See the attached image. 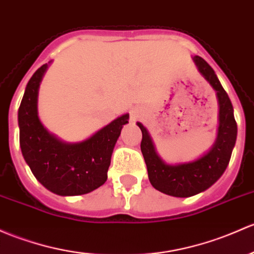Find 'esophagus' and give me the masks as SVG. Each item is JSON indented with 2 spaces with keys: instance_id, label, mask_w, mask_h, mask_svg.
I'll list each match as a JSON object with an SVG mask.
<instances>
[{
  "instance_id": "esophagus-1",
  "label": "esophagus",
  "mask_w": 254,
  "mask_h": 254,
  "mask_svg": "<svg viewBox=\"0 0 254 254\" xmlns=\"http://www.w3.org/2000/svg\"><path fill=\"white\" fill-rule=\"evenodd\" d=\"M136 117H137V111H136V109H132V111H131V120H135Z\"/></svg>"
}]
</instances>
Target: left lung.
I'll return each mask as SVG.
<instances>
[{"instance_id":"left-lung-1","label":"left lung","mask_w":254,"mask_h":254,"mask_svg":"<svg viewBox=\"0 0 254 254\" xmlns=\"http://www.w3.org/2000/svg\"><path fill=\"white\" fill-rule=\"evenodd\" d=\"M192 60L202 76L215 90L219 103L217 138L209 151L194 161L168 164L157 153L147 129L137 122L138 127L142 131L141 152L147 165L149 183L156 190L174 197L194 196L217 183L230 162L237 136L233 105L214 70L199 56H194Z\"/></svg>"}]
</instances>
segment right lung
<instances>
[{
	"instance_id": "right-lung-1",
	"label": "right lung",
	"mask_w": 254,
	"mask_h": 254,
	"mask_svg": "<svg viewBox=\"0 0 254 254\" xmlns=\"http://www.w3.org/2000/svg\"><path fill=\"white\" fill-rule=\"evenodd\" d=\"M50 63L40 66L29 80L18 111L21 153L47 190L60 196L89 193L106 183L113 148L123 125L129 123V114L118 117L80 142H65L51 134L37 113L39 87Z\"/></svg>"
}]
</instances>
